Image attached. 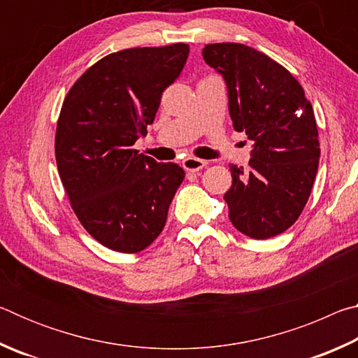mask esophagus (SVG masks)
<instances>
[{
	"label": "esophagus",
	"mask_w": 358,
	"mask_h": 358,
	"mask_svg": "<svg viewBox=\"0 0 358 358\" xmlns=\"http://www.w3.org/2000/svg\"><path fill=\"white\" fill-rule=\"evenodd\" d=\"M205 166H207V161L199 159V157H186V159H183V167L187 172H199Z\"/></svg>",
	"instance_id": "esophagus-1"
}]
</instances>
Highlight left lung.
Segmentation results:
<instances>
[{"instance_id": "left-lung-1", "label": "left lung", "mask_w": 358, "mask_h": 358, "mask_svg": "<svg viewBox=\"0 0 358 358\" xmlns=\"http://www.w3.org/2000/svg\"><path fill=\"white\" fill-rule=\"evenodd\" d=\"M202 55L226 80L235 131L252 142L250 169L229 166V217L248 237L271 238L310 199L320 156L313 106L296 78L256 48L222 42L207 44Z\"/></svg>"}]
</instances>
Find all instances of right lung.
Here are the masks:
<instances>
[{
  "label": "right lung",
  "mask_w": 358,
  "mask_h": 358,
  "mask_svg": "<svg viewBox=\"0 0 358 358\" xmlns=\"http://www.w3.org/2000/svg\"><path fill=\"white\" fill-rule=\"evenodd\" d=\"M187 55L183 42L110 53L64 98L55 136L59 178L85 230L112 251L153 243L185 178L178 164L156 162L132 145L147 134Z\"/></svg>",
  "instance_id": "1"
}]
</instances>
